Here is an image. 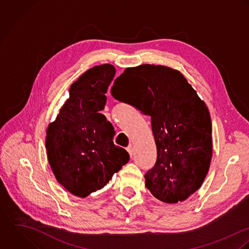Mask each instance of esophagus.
I'll return each mask as SVG.
<instances>
[{
	"label": "esophagus",
	"instance_id": "obj_1",
	"mask_svg": "<svg viewBox=\"0 0 249 249\" xmlns=\"http://www.w3.org/2000/svg\"><path fill=\"white\" fill-rule=\"evenodd\" d=\"M127 151H128V153L130 154V156L131 157H133V154H134V149H133V146L130 144L128 147H127Z\"/></svg>",
	"mask_w": 249,
	"mask_h": 249
}]
</instances>
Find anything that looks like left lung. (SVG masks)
Wrapping results in <instances>:
<instances>
[{"label":"left lung","instance_id":"8db88e82","mask_svg":"<svg viewBox=\"0 0 249 249\" xmlns=\"http://www.w3.org/2000/svg\"><path fill=\"white\" fill-rule=\"evenodd\" d=\"M151 118L157 160L144 175L150 193L164 203L184 201L201 187L212 159V122L186 78L166 66L127 68L110 89Z\"/></svg>","mask_w":249,"mask_h":249}]
</instances>
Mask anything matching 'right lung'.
I'll use <instances>...</instances> for the list:
<instances>
[{"label": "right lung", "mask_w": 249, "mask_h": 249, "mask_svg": "<svg viewBox=\"0 0 249 249\" xmlns=\"http://www.w3.org/2000/svg\"><path fill=\"white\" fill-rule=\"evenodd\" d=\"M114 74L111 64L84 73L72 84L69 99L47 129L53 173L69 193L82 198L104 188L130 159L126 150L113 143V127L100 113Z\"/></svg>", "instance_id": "obj_1"}]
</instances>
